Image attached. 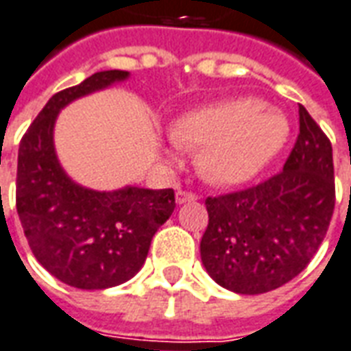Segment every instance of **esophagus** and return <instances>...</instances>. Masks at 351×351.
Returning a JSON list of instances; mask_svg holds the SVG:
<instances>
[{
  "instance_id": "obj_1",
  "label": "esophagus",
  "mask_w": 351,
  "mask_h": 351,
  "mask_svg": "<svg viewBox=\"0 0 351 351\" xmlns=\"http://www.w3.org/2000/svg\"><path fill=\"white\" fill-rule=\"evenodd\" d=\"M197 196L194 192H189V191H178L176 192V202L179 205L181 204H189V202H196Z\"/></svg>"
}]
</instances>
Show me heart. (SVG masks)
Returning <instances> with one entry per match:
<instances>
[{
  "label": "heart",
  "mask_w": 351,
  "mask_h": 351,
  "mask_svg": "<svg viewBox=\"0 0 351 351\" xmlns=\"http://www.w3.org/2000/svg\"><path fill=\"white\" fill-rule=\"evenodd\" d=\"M173 154L204 147L199 165L215 183L239 185L259 173L289 136V122L259 99H233L185 114L172 131Z\"/></svg>",
  "instance_id": "b5f03b06"
}]
</instances>
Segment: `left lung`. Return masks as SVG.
<instances>
[{
	"label": "left lung",
	"instance_id": "8db88e82",
	"mask_svg": "<svg viewBox=\"0 0 351 351\" xmlns=\"http://www.w3.org/2000/svg\"><path fill=\"white\" fill-rule=\"evenodd\" d=\"M199 254L218 285L263 294L285 285L318 252L335 209L333 147L300 105V133L283 172L223 196L207 197Z\"/></svg>",
	"mask_w": 351,
	"mask_h": 351
}]
</instances>
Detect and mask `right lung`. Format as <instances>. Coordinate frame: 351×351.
Here are the masks:
<instances>
[{
	"mask_svg": "<svg viewBox=\"0 0 351 351\" xmlns=\"http://www.w3.org/2000/svg\"><path fill=\"white\" fill-rule=\"evenodd\" d=\"M128 77L123 70H107L57 92L29 125L18 149L16 210L29 247L51 276L85 291L122 285L133 278L157 229L176 209L172 189H85L66 176L55 155L59 110Z\"/></svg>",
	"mask_w": 351,
	"mask_h": 351,
	"instance_id": "right-lung-1",
	"label": "right lung"
}]
</instances>
